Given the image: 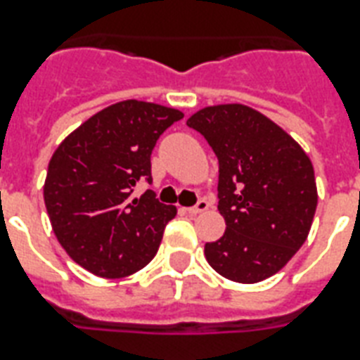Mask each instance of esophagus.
I'll return each mask as SVG.
<instances>
[{
	"label": "esophagus",
	"instance_id": "esophagus-1",
	"mask_svg": "<svg viewBox=\"0 0 360 360\" xmlns=\"http://www.w3.org/2000/svg\"><path fill=\"white\" fill-rule=\"evenodd\" d=\"M207 209H209V202L202 198V200H198V203L194 205V207H188L185 209V211L191 214H198V213H203V211H207Z\"/></svg>",
	"mask_w": 360,
	"mask_h": 360
}]
</instances>
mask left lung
Instances as JSON below:
<instances>
[{
  "mask_svg": "<svg viewBox=\"0 0 360 360\" xmlns=\"http://www.w3.org/2000/svg\"><path fill=\"white\" fill-rule=\"evenodd\" d=\"M219 158L224 236L205 243L224 278L256 284L295 256L312 226L318 191L307 153L278 124L243 104L200 110L186 121Z\"/></svg>",
  "mask_w": 360,
  "mask_h": 360,
  "instance_id": "1",
  "label": "left lung"
}]
</instances>
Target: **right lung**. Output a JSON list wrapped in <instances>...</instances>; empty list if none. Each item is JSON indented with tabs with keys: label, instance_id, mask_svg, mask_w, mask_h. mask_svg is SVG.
<instances>
[{
	"label": "right lung",
	"instance_id": "1",
	"mask_svg": "<svg viewBox=\"0 0 360 360\" xmlns=\"http://www.w3.org/2000/svg\"><path fill=\"white\" fill-rule=\"evenodd\" d=\"M179 110L123 101L101 110L61 141L50 158L44 203L53 233L78 265L103 278H123L157 254L177 209L153 191L151 153Z\"/></svg>",
	"mask_w": 360,
	"mask_h": 360
}]
</instances>
